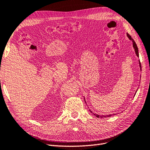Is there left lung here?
Wrapping results in <instances>:
<instances>
[{
    "mask_svg": "<svg viewBox=\"0 0 150 150\" xmlns=\"http://www.w3.org/2000/svg\"><path fill=\"white\" fill-rule=\"evenodd\" d=\"M127 36H128V38L130 39V40H132V41H133V46H134V49H135V53H136V54H137V55L138 57H139V55H138V47H137V44H136V43H135V42L134 41V40H133V39H132V37H131V36L130 35H129L128 33H127ZM139 64H140V68H141V64H140V62L139 61ZM91 111V110H90ZM94 115H95V116H96L97 117H110V116L112 115V114H110V115H102V116H100V115H98V114H93Z\"/></svg>",
    "mask_w": 150,
    "mask_h": 150,
    "instance_id": "8db88e82",
    "label": "left lung"
}]
</instances>
